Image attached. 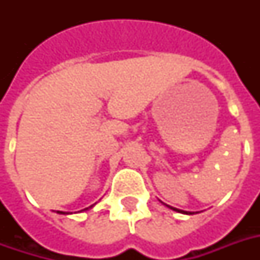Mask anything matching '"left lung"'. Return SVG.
Wrapping results in <instances>:
<instances>
[{
  "label": "left lung",
  "mask_w": 260,
  "mask_h": 260,
  "mask_svg": "<svg viewBox=\"0 0 260 260\" xmlns=\"http://www.w3.org/2000/svg\"><path fill=\"white\" fill-rule=\"evenodd\" d=\"M169 206V208H170V209H173V210H175V212H181V213H186V214H193L191 213V212H185V210H179V209H177V208H173V206H170V205H167Z\"/></svg>",
  "instance_id": "left-lung-1"
}]
</instances>
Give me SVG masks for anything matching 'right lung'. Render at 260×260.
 <instances>
[{
  "label": "right lung",
  "instance_id": "1",
  "mask_svg": "<svg viewBox=\"0 0 260 260\" xmlns=\"http://www.w3.org/2000/svg\"><path fill=\"white\" fill-rule=\"evenodd\" d=\"M87 209V208H86ZM86 209H83V210H86ZM58 213H60V214H67V213H64V212H58Z\"/></svg>",
  "mask_w": 260,
  "mask_h": 260
}]
</instances>
